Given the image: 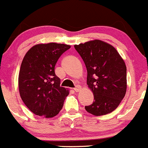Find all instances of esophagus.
Segmentation results:
<instances>
[{
	"label": "esophagus",
	"instance_id": "esophagus-1",
	"mask_svg": "<svg viewBox=\"0 0 148 148\" xmlns=\"http://www.w3.org/2000/svg\"><path fill=\"white\" fill-rule=\"evenodd\" d=\"M80 89H81V87L79 86H76L75 88H74V91H75V92H79V90H80Z\"/></svg>",
	"mask_w": 148,
	"mask_h": 148
}]
</instances>
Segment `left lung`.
Returning a JSON list of instances; mask_svg holds the SVG:
<instances>
[{
    "label": "left lung",
    "mask_w": 148,
    "mask_h": 148,
    "mask_svg": "<svg viewBox=\"0 0 148 148\" xmlns=\"http://www.w3.org/2000/svg\"><path fill=\"white\" fill-rule=\"evenodd\" d=\"M87 69V85L94 102L85 109L93 115L109 114L116 109L127 92V67L115 47L101 40L74 45Z\"/></svg>",
    "instance_id": "8db88e82"
}]
</instances>
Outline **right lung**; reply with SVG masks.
Instances as JSON below:
<instances>
[{"mask_svg": "<svg viewBox=\"0 0 148 148\" xmlns=\"http://www.w3.org/2000/svg\"><path fill=\"white\" fill-rule=\"evenodd\" d=\"M70 47L54 42L38 44L24 56L18 74L19 93L24 104L35 115L53 118L63 106L69 90L60 86L54 69L60 56Z\"/></svg>", "mask_w": 148, "mask_h": 148, "instance_id": "add662e5", "label": "right lung"}]
</instances>
